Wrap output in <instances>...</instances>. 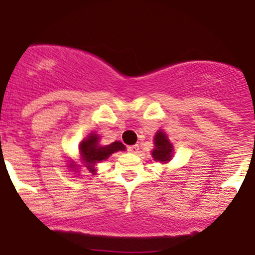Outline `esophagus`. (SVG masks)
Wrapping results in <instances>:
<instances>
[{
	"instance_id": "esophagus-1",
	"label": "esophagus",
	"mask_w": 255,
	"mask_h": 255,
	"mask_svg": "<svg viewBox=\"0 0 255 255\" xmlns=\"http://www.w3.org/2000/svg\"><path fill=\"white\" fill-rule=\"evenodd\" d=\"M127 150L129 153H138V150H139V147H138V144L129 145V147H127Z\"/></svg>"
}]
</instances>
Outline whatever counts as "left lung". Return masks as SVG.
Instances as JSON below:
<instances>
[{
	"label": "left lung",
	"instance_id": "obj_1",
	"mask_svg": "<svg viewBox=\"0 0 255 255\" xmlns=\"http://www.w3.org/2000/svg\"><path fill=\"white\" fill-rule=\"evenodd\" d=\"M173 145L168 139L167 134L163 130H158L154 135V149L152 150V157L160 163H167L172 159Z\"/></svg>",
	"mask_w": 255,
	"mask_h": 255
}]
</instances>
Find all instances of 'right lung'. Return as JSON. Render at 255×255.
<instances>
[{
    "label": "right lung",
    "instance_id": "right-lung-1",
    "mask_svg": "<svg viewBox=\"0 0 255 255\" xmlns=\"http://www.w3.org/2000/svg\"><path fill=\"white\" fill-rule=\"evenodd\" d=\"M126 147L121 142L116 140V142L111 143V144L101 145L100 144V135L96 133H91L87 138L81 142L80 144V158L81 162L85 164L88 172L96 174V167L97 163L106 160L110 157L112 153L118 152V150H125ZM70 168H75L73 170L78 169V165L75 163H71Z\"/></svg>",
    "mask_w": 255,
    "mask_h": 255
}]
</instances>
